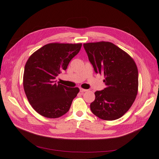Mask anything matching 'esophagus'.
Returning <instances> with one entry per match:
<instances>
[{"instance_id":"34e87169","label":"esophagus","mask_w":159,"mask_h":159,"mask_svg":"<svg viewBox=\"0 0 159 159\" xmlns=\"http://www.w3.org/2000/svg\"><path fill=\"white\" fill-rule=\"evenodd\" d=\"M87 89H82V88H80V93H84V92L87 91Z\"/></svg>"}]
</instances>
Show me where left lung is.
I'll return each instance as SVG.
<instances>
[{
	"mask_svg": "<svg viewBox=\"0 0 159 159\" xmlns=\"http://www.w3.org/2000/svg\"><path fill=\"white\" fill-rule=\"evenodd\" d=\"M95 72L103 74L106 87L95 92L90 105L99 119H119L131 108L137 96L138 70L135 61L123 50L110 42L83 44Z\"/></svg>",
	"mask_w": 159,
	"mask_h": 159,
	"instance_id": "8db88e82",
	"label": "left lung"
}]
</instances>
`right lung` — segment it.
I'll return each mask as SVG.
<instances>
[{"label":"right lung","instance_id":"obj_1","mask_svg":"<svg viewBox=\"0 0 159 159\" xmlns=\"http://www.w3.org/2000/svg\"><path fill=\"white\" fill-rule=\"evenodd\" d=\"M81 46V43H49L29 57L24 68V89L29 103L40 115L55 119L68 112L79 89L57 83L55 78L67 69Z\"/></svg>","mask_w":159,"mask_h":159}]
</instances>
